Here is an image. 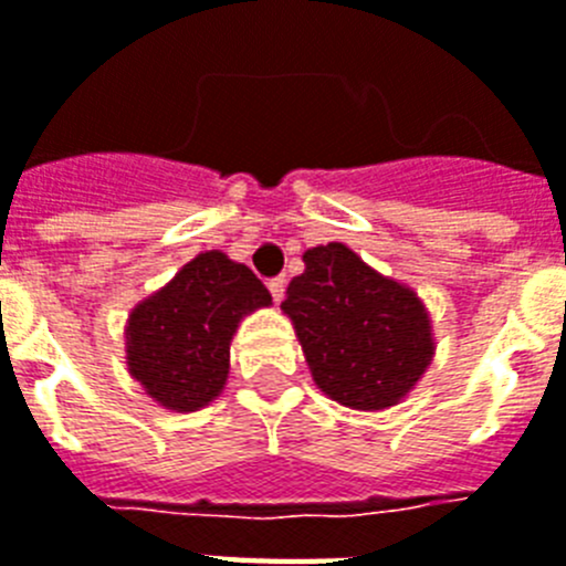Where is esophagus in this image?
I'll return each mask as SVG.
<instances>
[{"instance_id": "1", "label": "esophagus", "mask_w": 566, "mask_h": 566, "mask_svg": "<svg viewBox=\"0 0 566 566\" xmlns=\"http://www.w3.org/2000/svg\"><path fill=\"white\" fill-rule=\"evenodd\" d=\"M268 287H270V293H273L275 302H282L284 287H287V279H284V275H275V279H270L268 282Z\"/></svg>"}]
</instances>
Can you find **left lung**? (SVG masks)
I'll list each match as a JSON object with an SVG mask.
<instances>
[{
	"label": "left lung",
	"instance_id": "obj_1",
	"mask_svg": "<svg viewBox=\"0 0 566 566\" xmlns=\"http://www.w3.org/2000/svg\"><path fill=\"white\" fill-rule=\"evenodd\" d=\"M305 273L287 287L293 319L316 387L355 410L392 407L433 357L430 316L416 293L366 268L346 243L302 255Z\"/></svg>",
	"mask_w": 566,
	"mask_h": 566
}]
</instances>
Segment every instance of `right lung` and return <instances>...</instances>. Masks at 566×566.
Masks as SVG:
<instances>
[{
    "mask_svg": "<svg viewBox=\"0 0 566 566\" xmlns=\"http://www.w3.org/2000/svg\"><path fill=\"white\" fill-rule=\"evenodd\" d=\"M264 305L270 291L250 268L218 250L200 252L163 291L133 307L130 375L168 410H200L227 384L238 323Z\"/></svg>",
    "mask_w": 566,
    "mask_h": 566,
    "instance_id": "right-lung-1",
    "label": "right lung"
}]
</instances>
